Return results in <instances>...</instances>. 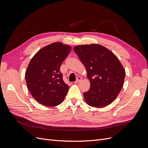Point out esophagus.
Here are the masks:
<instances>
[{"label":"esophagus","instance_id":"esophagus-1","mask_svg":"<svg viewBox=\"0 0 148 148\" xmlns=\"http://www.w3.org/2000/svg\"><path fill=\"white\" fill-rule=\"evenodd\" d=\"M82 80V78L81 77H78V78H77V80H76V81H75V83H78L81 82Z\"/></svg>","mask_w":148,"mask_h":148}]
</instances>
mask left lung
Segmentation results:
<instances>
[{
    "mask_svg": "<svg viewBox=\"0 0 148 148\" xmlns=\"http://www.w3.org/2000/svg\"><path fill=\"white\" fill-rule=\"evenodd\" d=\"M73 49L86 67L91 83L83 94L85 101L94 107L108 106L123 87L125 71L122 64L112 52L99 44L79 45Z\"/></svg>",
    "mask_w": 148,
    "mask_h": 148,
    "instance_id": "8db88e82",
    "label": "left lung"
}]
</instances>
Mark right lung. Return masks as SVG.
I'll return each instance as SVG.
<instances>
[{
	"label": "right lung",
	"instance_id": "obj_1",
	"mask_svg": "<svg viewBox=\"0 0 148 148\" xmlns=\"http://www.w3.org/2000/svg\"><path fill=\"white\" fill-rule=\"evenodd\" d=\"M71 47L53 42L42 48L31 60L25 73L28 90L40 104L53 107L63 102L69 87L60 71Z\"/></svg>",
	"mask_w": 148,
	"mask_h": 148
}]
</instances>
